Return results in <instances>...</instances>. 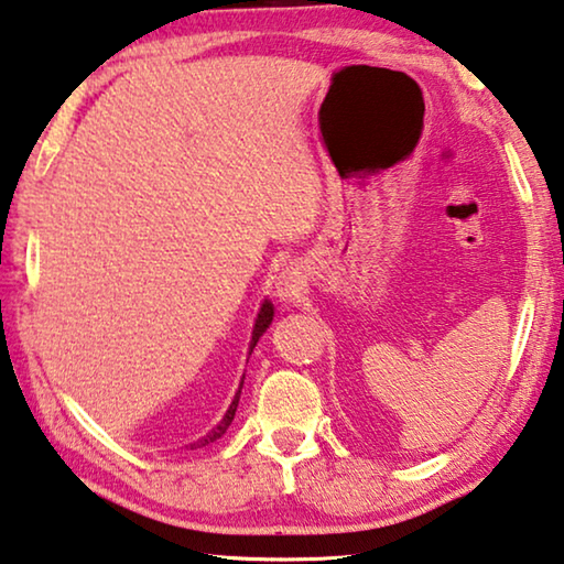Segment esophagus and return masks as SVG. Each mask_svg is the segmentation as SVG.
<instances>
[{
	"instance_id": "esophagus-1",
	"label": "esophagus",
	"mask_w": 564,
	"mask_h": 564,
	"mask_svg": "<svg viewBox=\"0 0 564 564\" xmlns=\"http://www.w3.org/2000/svg\"><path fill=\"white\" fill-rule=\"evenodd\" d=\"M275 293H279V299L285 303H296L303 293L301 268L296 265L285 268V271L279 275V283H275Z\"/></svg>"
}]
</instances>
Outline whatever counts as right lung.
<instances>
[{"label": "right lung", "instance_id": "1", "mask_svg": "<svg viewBox=\"0 0 564 564\" xmlns=\"http://www.w3.org/2000/svg\"><path fill=\"white\" fill-rule=\"evenodd\" d=\"M271 321H273V303L265 299V301H263V306H261V311H258V318H256V326H253V336H250V351H253V346L258 344V338H261V336L265 334V328L271 326ZM240 389H243V381H240V387H238V391H236V399L230 401V406H228V411H226V416H223L220 422H218V426H213L210 432L203 436V440H198L195 444H191V449H195V446H205V444L216 442V440H220L223 434H226V429L230 426V422H234V416H236L238 399H240Z\"/></svg>", "mask_w": 564, "mask_h": 564}]
</instances>
